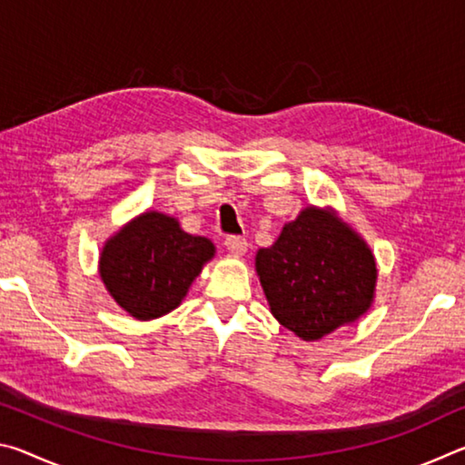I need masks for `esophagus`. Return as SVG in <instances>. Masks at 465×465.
Segmentation results:
<instances>
[{"label": "esophagus", "instance_id": "34e87169", "mask_svg": "<svg viewBox=\"0 0 465 465\" xmlns=\"http://www.w3.org/2000/svg\"><path fill=\"white\" fill-rule=\"evenodd\" d=\"M225 248L235 256H243L248 252V240L240 238V235H230V238H225Z\"/></svg>", "mask_w": 465, "mask_h": 465}]
</instances>
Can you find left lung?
Segmentation results:
<instances>
[{"instance_id":"8db88e82","label":"left lung","mask_w":465,"mask_h":465,"mask_svg":"<svg viewBox=\"0 0 465 465\" xmlns=\"http://www.w3.org/2000/svg\"><path fill=\"white\" fill-rule=\"evenodd\" d=\"M272 316L303 341H320L371 308V248L332 209L305 207L271 248L256 252Z\"/></svg>"}]
</instances>
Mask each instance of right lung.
<instances>
[{
	"mask_svg": "<svg viewBox=\"0 0 465 465\" xmlns=\"http://www.w3.org/2000/svg\"><path fill=\"white\" fill-rule=\"evenodd\" d=\"M213 256L209 238L186 233L176 217L145 211L106 240L100 279L129 316L155 320L183 303Z\"/></svg>",
	"mask_w": 465,
	"mask_h": 465,
	"instance_id": "add662e5",
	"label": "right lung"
}]
</instances>
